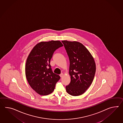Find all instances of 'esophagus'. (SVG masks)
I'll return each mask as SVG.
<instances>
[{"label": "esophagus", "mask_w": 123, "mask_h": 123, "mask_svg": "<svg viewBox=\"0 0 123 123\" xmlns=\"http://www.w3.org/2000/svg\"><path fill=\"white\" fill-rule=\"evenodd\" d=\"M63 76V73H61L60 75V77H62Z\"/></svg>", "instance_id": "34e87169"}]
</instances>
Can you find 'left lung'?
Returning <instances> with one entry per match:
<instances>
[{
	"mask_svg": "<svg viewBox=\"0 0 123 123\" xmlns=\"http://www.w3.org/2000/svg\"><path fill=\"white\" fill-rule=\"evenodd\" d=\"M70 61L71 82L67 92L73 96L84 93L92 83L95 75L96 63L92 55L83 44L77 41L62 40Z\"/></svg>",
	"mask_w": 123,
	"mask_h": 123,
	"instance_id": "1",
	"label": "left lung"
}]
</instances>
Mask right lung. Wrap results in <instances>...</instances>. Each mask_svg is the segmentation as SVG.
Instances as JSON below:
<instances>
[{
	"mask_svg": "<svg viewBox=\"0 0 123 123\" xmlns=\"http://www.w3.org/2000/svg\"><path fill=\"white\" fill-rule=\"evenodd\" d=\"M63 46L59 40L40 42L32 49L25 65V75L28 84L40 95L52 93L60 79L59 75L52 72L50 64L54 51Z\"/></svg>",
	"mask_w": 123,
	"mask_h": 123,
	"instance_id": "obj_1",
	"label": "right lung"
}]
</instances>
